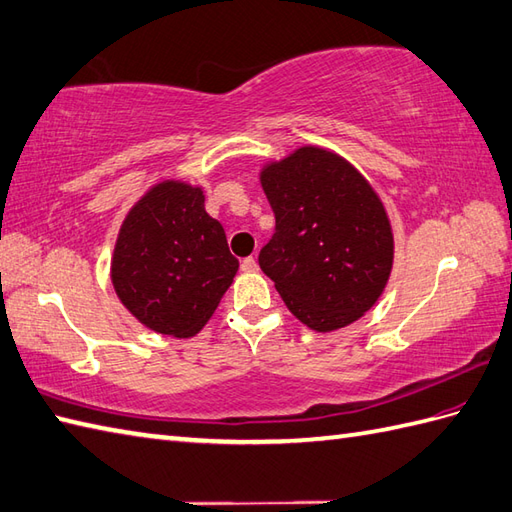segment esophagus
Segmentation results:
<instances>
[{"label":"esophagus","instance_id":"obj_1","mask_svg":"<svg viewBox=\"0 0 512 512\" xmlns=\"http://www.w3.org/2000/svg\"><path fill=\"white\" fill-rule=\"evenodd\" d=\"M241 269H243V271H247V274H252V271H256V269H258L256 258H254V256H247V258H243V260H241Z\"/></svg>","mask_w":512,"mask_h":512}]
</instances>
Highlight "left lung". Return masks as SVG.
<instances>
[{
	"label": "left lung",
	"mask_w": 512,
	"mask_h": 512,
	"mask_svg": "<svg viewBox=\"0 0 512 512\" xmlns=\"http://www.w3.org/2000/svg\"><path fill=\"white\" fill-rule=\"evenodd\" d=\"M276 234L260 269L287 309L317 333L366 315L388 285L392 223L377 190L346 157L304 144L260 168Z\"/></svg>",
	"instance_id": "1"
}]
</instances>
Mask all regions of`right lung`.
I'll use <instances>...</instances> for the list:
<instances>
[{"instance_id": "1", "label": "right lung", "mask_w": 512, "mask_h": 512, "mask_svg": "<svg viewBox=\"0 0 512 512\" xmlns=\"http://www.w3.org/2000/svg\"><path fill=\"white\" fill-rule=\"evenodd\" d=\"M236 271L203 188L181 179L157 181L133 203L111 254V285L124 309L177 339L208 324Z\"/></svg>"}]
</instances>
